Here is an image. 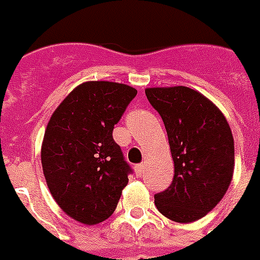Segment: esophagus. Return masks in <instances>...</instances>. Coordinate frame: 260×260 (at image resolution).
<instances>
[{"instance_id": "obj_1", "label": "esophagus", "mask_w": 260, "mask_h": 260, "mask_svg": "<svg viewBox=\"0 0 260 260\" xmlns=\"http://www.w3.org/2000/svg\"><path fill=\"white\" fill-rule=\"evenodd\" d=\"M143 170H144V165H143V163H140V165H136V166H135V173H136V175H138V177H142Z\"/></svg>"}]
</instances>
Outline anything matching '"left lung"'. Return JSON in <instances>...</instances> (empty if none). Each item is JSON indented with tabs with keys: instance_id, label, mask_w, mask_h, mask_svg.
<instances>
[{
	"instance_id": "left-lung-1",
	"label": "left lung",
	"mask_w": 260,
	"mask_h": 260,
	"mask_svg": "<svg viewBox=\"0 0 260 260\" xmlns=\"http://www.w3.org/2000/svg\"><path fill=\"white\" fill-rule=\"evenodd\" d=\"M146 95L165 122L174 160L173 182L155 194V205L175 222L197 221L221 201L232 181L230 124L209 98L190 87H148Z\"/></svg>"
}]
</instances>
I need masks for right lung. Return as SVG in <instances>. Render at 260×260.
Instances as JSON below:
<instances>
[{
	"mask_svg": "<svg viewBox=\"0 0 260 260\" xmlns=\"http://www.w3.org/2000/svg\"><path fill=\"white\" fill-rule=\"evenodd\" d=\"M136 94L124 83L83 82L47 124L43 173L56 204L75 221L95 225L117 206L131 169L112 134Z\"/></svg>",
	"mask_w": 260,
	"mask_h": 260,
	"instance_id": "obj_1",
	"label": "right lung"
}]
</instances>
